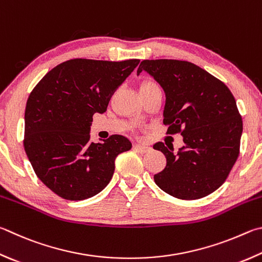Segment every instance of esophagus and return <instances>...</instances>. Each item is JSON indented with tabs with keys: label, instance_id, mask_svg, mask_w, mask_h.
Segmentation results:
<instances>
[{
	"label": "esophagus",
	"instance_id": "34e87169",
	"mask_svg": "<svg viewBox=\"0 0 262 262\" xmlns=\"http://www.w3.org/2000/svg\"><path fill=\"white\" fill-rule=\"evenodd\" d=\"M134 149L136 151L141 152V154H145V152L150 151V146H147L146 144H140V143H135L134 144Z\"/></svg>",
	"mask_w": 262,
	"mask_h": 262
}]
</instances>
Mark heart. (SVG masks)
<instances>
[{
    "label": "heart",
    "instance_id": "heart-1",
    "mask_svg": "<svg viewBox=\"0 0 262 262\" xmlns=\"http://www.w3.org/2000/svg\"><path fill=\"white\" fill-rule=\"evenodd\" d=\"M146 84H155V83H152V82H145V83H143L142 85H146Z\"/></svg>",
    "mask_w": 262,
    "mask_h": 262
}]
</instances>
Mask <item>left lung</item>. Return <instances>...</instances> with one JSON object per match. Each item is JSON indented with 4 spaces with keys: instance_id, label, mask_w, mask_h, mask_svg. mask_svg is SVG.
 Segmentation results:
<instances>
[{
    "instance_id": "1",
    "label": "left lung",
    "mask_w": 262,
    "mask_h": 262,
    "mask_svg": "<svg viewBox=\"0 0 262 262\" xmlns=\"http://www.w3.org/2000/svg\"><path fill=\"white\" fill-rule=\"evenodd\" d=\"M144 71L165 93L167 133H181L184 145L174 152L158 142L166 157L155 182L170 196L185 201L205 197L225 182L239 154L243 121L227 85L199 66L184 60H143Z\"/></svg>"
}]
</instances>
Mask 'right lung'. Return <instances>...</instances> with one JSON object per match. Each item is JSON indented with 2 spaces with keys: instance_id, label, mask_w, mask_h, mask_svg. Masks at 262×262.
<instances>
[{
  "instance_id": "1",
  "label": "right lung",
  "mask_w": 262,
  "mask_h": 262,
  "mask_svg": "<svg viewBox=\"0 0 262 262\" xmlns=\"http://www.w3.org/2000/svg\"><path fill=\"white\" fill-rule=\"evenodd\" d=\"M140 59H71L49 71L32 90L25 108L26 155L43 184L68 201L102 191L118 155L132 149L125 136L90 141L95 113L106 111L115 90Z\"/></svg>"
}]
</instances>
